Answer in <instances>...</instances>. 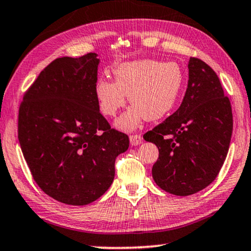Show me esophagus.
Returning <instances> with one entry per match:
<instances>
[{
  "label": "esophagus",
  "instance_id": "1",
  "mask_svg": "<svg viewBox=\"0 0 251 251\" xmlns=\"http://www.w3.org/2000/svg\"><path fill=\"white\" fill-rule=\"evenodd\" d=\"M142 138L140 134H131L129 135V142H131L132 146H138L141 143Z\"/></svg>",
  "mask_w": 251,
  "mask_h": 251
}]
</instances>
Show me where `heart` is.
<instances>
[{
  "label": "heart",
  "instance_id": "1",
  "mask_svg": "<svg viewBox=\"0 0 251 251\" xmlns=\"http://www.w3.org/2000/svg\"><path fill=\"white\" fill-rule=\"evenodd\" d=\"M115 81L101 78L95 85V96L103 115L115 117L125 105L132 106L117 125L123 129L138 127L143 119L163 118L173 109L185 85V72L178 63L157 59L126 62L113 70Z\"/></svg>",
  "mask_w": 251,
  "mask_h": 251
}]
</instances>
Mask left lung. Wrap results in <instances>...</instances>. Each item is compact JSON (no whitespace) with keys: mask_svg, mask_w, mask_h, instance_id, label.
I'll return each instance as SVG.
<instances>
[{"mask_svg":"<svg viewBox=\"0 0 251 251\" xmlns=\"http://www.w3.org/2000/svg\"><path fill=\"white\" fill-rule=\"evenodd\" d=\"M189 79L181 105L143 135L155 143V182L165 192L188 196L204 189L219 175L228 152L233 113L216 72L190 57Z\"/></svg>","mask_w":251,"mask_h":251,"instance_id":"obj_1","label":"left lung"}]
</instances>
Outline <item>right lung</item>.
I'll list each match as a JSON object with an SVG mask.
<instances>
[{
  "instance_id": "add662e5",
  "label": "right lung",
  "mask_w": 251,
  "mask_h": 251,
  "mask_svg": "<svg viewBox=\"0 0 251 251\" xmlns=\"http://www.w3.org/2000/svg\"><path fill=\"white\" fill-rule=\"evenodd\" d=\"M56 58L40 72L19 105L18 140L33 179L50 198L86 205L115 178V160L128 149L95 96L99 58Z\"/></svg>"
}]
</instances>
